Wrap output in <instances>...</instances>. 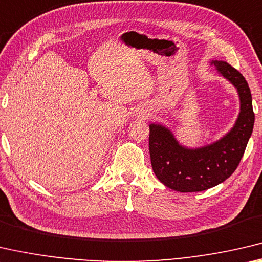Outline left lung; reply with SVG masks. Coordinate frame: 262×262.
Segmentation results:
<instances>
[{
  "label": "left lung",
  "instance_id": "obj_1",
  "mask_svg": "<svg viewBox=\"0 0 262 262\" xmlns=\"http://www.w3.org/2000/svg\"><path fill=\"white\" fill-rule=\"evenodd\" d=\"M210 65L238 93L239 114L229 132L204 146L187 147L164 124H149L154 174L166 187L180 192L207 190L230 178L242 160L254 125L252 95L245 78L225 61L211 60Z\"/></svg>",
  "mask_w": 262,
  "mask_h": 262
}]
</instances>
